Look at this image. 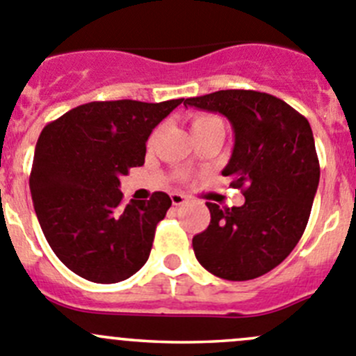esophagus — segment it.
Wrapping results in <instances>:
<instances>
[{
  "instance_id": "esophagus-1",
  "label": "esophagus",
  "mask_w": 356,
  "mask_h": 356,
  "mask_svg": "<svg viewBox=\"0 0 356 356\" xmlns=\"http://www.w3.org/2000/svg\"><path fill=\"white\" fill-rule=\"evenodd\" d=\"M170 200H172V203H174V205H182V203L188 200V196L182 195V193H172Z\"/></svg>"
}]
</instances>
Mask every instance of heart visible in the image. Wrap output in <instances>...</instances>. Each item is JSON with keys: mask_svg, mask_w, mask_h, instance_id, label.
<instances>
[{"mask_svg": "<svg viewBox=\"0 0 356 356\" xmlns=\"http://www.w3.org/2000/svg\"><path fill=\"white\" fill-rule=\"evenodd\" d=\"M217 123H222L219 118H217V116L198 115L191 120V129L200 130V129H205V127H210V125H217Z\"/></svg>", "mask_w": 356, "mask_h": 356, "instance_id": "b5f03b06", "label": "heart"}]
</instances>
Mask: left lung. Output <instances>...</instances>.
<instances>
[{"instance_id":"left-lung-1","label":"left lung","mask_w":356,"mask_h":356,"mask_svg":"<svg viewBox=\"0 0 356 356\" xmlns=\"http://www.w3.org/2000/svg\"><path fill=\"white\" fill-rule=\"evenodd\" d=\"M184 106L229 120L234 146L222 175L243 191L241 207L207 202L210 224L193 238L200 264L231 282L277 268L308 224L320 165L308 120L282 99L255 90H219Z\"/></svg>"}]
</instances>
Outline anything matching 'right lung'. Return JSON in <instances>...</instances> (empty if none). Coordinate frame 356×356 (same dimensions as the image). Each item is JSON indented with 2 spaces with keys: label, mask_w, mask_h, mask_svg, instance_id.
Returning a JSON list of instances; mask_svg holds the SVG:
<instances>
[{
  "label": "right lung",
  "mask_w": 356,
  "mask_h": 356,
  "mask_svg": "<svg viewBox=\"0 0 356 356\" xmlns=\"http://www.w3.org/2000/svg\"><path fill=\"white\" fill-rule=\"evenodd\" d=\"M182 99L88 102L40 134L29 177L34 212L51 250L72 273L116 284L146 264L167 193L123 205L120 177L140 167L154 127Z\"/></svg>",
  "instance_id": "right-lung-1"
}]
</instances>
